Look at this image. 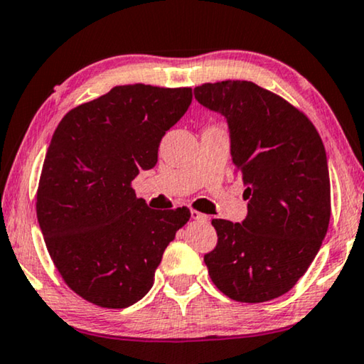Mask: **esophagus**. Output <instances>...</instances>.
Listing matches in <instances>:
<instances>
[{
	"label": "esophagus",
	"mask_w": 364,
	"mask_h": 364,
	"mask_svg": "<svg viewBox=\"0 0 364 364\" xmlns=\"http://www.w3.org/2000/svg\"><path fill=\"white\" fill-rule=\"evenodd\" d=\"M191 217H193L194 220H203V222H208L209 220L208 215L203 214V213H199V210H196V209H191Z\"/></svg>",
	"instance_id": "esophagus-1"
}]
</instances>
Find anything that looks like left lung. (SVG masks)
Segmentation results:
<instances>
[{
    "label": "left lung",
    "mask_w": 364,
    "mask_h": 364,
    "mask_svg": "<svg viewBox=\"0 0 364 364\" xmlns=\"http://www.w3.org/2000/svg\"><path fill=\"white\" fill-rule=\"evenodd\" d=\"M227 117L235 173L247 186L242 224L213 219L217 245L204 263L217 289L237 302H267L297 284L327 234L330 176L321 135L306 114L253 81L194 88Z\"/></svg>",
    "instance_id": "obj_1"
}]
</instances>
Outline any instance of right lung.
I'll use <instances>...</instances> for the list:
<instances>
[{
	"label": "right lung",
	"mask_w": 364,
	"mask_h": 364,
	"mask_svg": "<svg viewBox=\"0 0 364 364\" xmlns=\"http://www.w3.org/2000/svg\"><path fill=\"white\" fill-rule=\"evenodd\" d=\"M193 100L191 88L144 83L65 114L37 188V220L48 255L70 289L95 306L124 309L150 291L155 269L188 208L155 210L132 180L159 160L166 130Z\"/></svg>",
	"instance_id": "right-lung-1"
}]
</instances>
